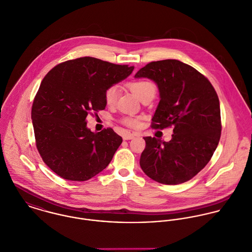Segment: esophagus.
Instances as JSON below:
<instances>
[{"label": "esophagus", "instance_id": "34e87169", "mask_svg": "<svg viewBox=\"0 0 252 252\" xmlns=\"http://www.w3.org/2000/svg\"><path fill=\"white\" fill-rule=\"evenodd\" d=\"M134 138V134L133 133H130V132H126L123 134V139L124 140H130Z\"/></svg>", "mask_w": 252, "mask_h": 252}]
</instances>
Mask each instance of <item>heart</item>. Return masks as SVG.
Listing matches in <instances>:
<instances>
[{"mask_svg":"<svg viewBox=\"0 0 252 252\" xmlns=\"http://www.w3.org/2000/svg\"><path fill=\"white\" fill-rule=\"evenodd\" d=\"M128 89L136 95L138 99L142 101L147 97H154L156 94V86L149 80H137L127 84ZM119 88L117 86H111L106 89L104 93V100L108 106H114L119 96ZM124 124L128 126L136 127L139 126L140 122L136 118H126L124 119Z\"/></svg>","mask_w":252,"mask_h":252,"instance_id":"b5f03b06","label":"heart"}]
</instances>
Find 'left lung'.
<instances>
[{
	"mask_svg": "<svg viewBox=\"0 0 252 252\" xmlns=\"http://www.w3.org/2000/svg\"><path fill=\"white\" fill-rule=\"evenodd\" d=\"M134 78L150 79L158 86L159 102L152 127H174L168 142L144 137L142 170L165 185L190 180L207 164L219 143L220 104L214 88L195 68L175 59L151 62Z\"/></svg>",
	"mask_w": 252,
	"mask_h": 252,
	"instance_id": "8db88e82",
	"label": "left lung"
}]
</instances>
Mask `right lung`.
Segmentation results:
<instances>
[{
  "label": "right lung",
  "mask_w": 252,
  "mask_h": 252,
  "mask_svg": "<svg viewBox=\"0 0 252 252\" xmlns=\"http://www.w3.org/2000/svg\"><path fill=\"white\" fill-rule=\"evenodd\" d=\"M94 57L56 65L41 83L31 118L37 149L60 177L86 181L112 160L123 139L112 128L94 133L87 126L91 111L104 110V93L133 71Z\"/></svg>",
  "instance_id": "obj_1"
}]
</instances>
